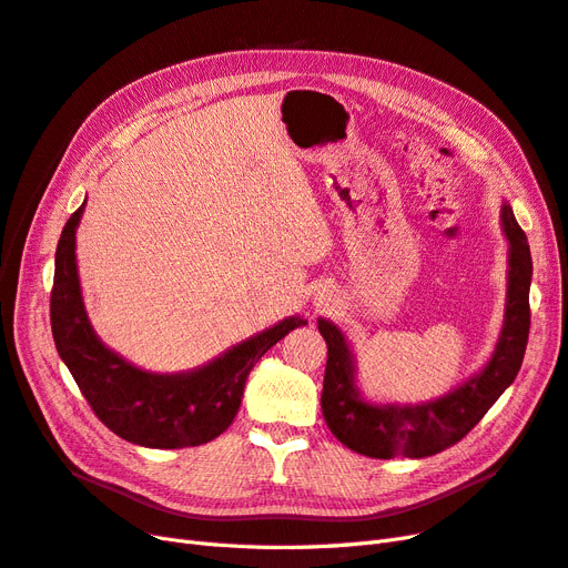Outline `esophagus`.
<instances>
[{"label":"esophagus","instance_id":"1","mask_svg":"<svg viewBox=\"0 0 568 568\" xmlns=\"http://www.w3.org/2000/svg\"><path fill=\"white\" fill-rule=\"evenodd\" d=\"M320 305H329V303H320Z\"/></svg>","mask_w":568,"mask_h":568}]
</instances>
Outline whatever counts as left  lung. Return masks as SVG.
Segmentation results:
<instances>
[{"instance_id":"8db88e82","label":"left lung","mask_w":568,"mask_h":568,"mask_svg":"<svg viewBox=\"0 0 568 568\" xmlns=\"http://www.w3.org/2000/svg\"><path fill=\"white\" fill-rule=\"evenodd\" d=\"M500 222L509 244L500 336L488 363L440 398L415 405L367 400L357 386L355 355L346 334L332 320H317V329L326 341L322 415L346 448L374 459L436 455L467 436L517 379L530 329L528 291L532 263L526 234L507 201H503Z\"/></svg>"}]
</instances>
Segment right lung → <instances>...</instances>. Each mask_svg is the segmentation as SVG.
Instances as JSON below:
<instances>
[{
  "instance_id": "right-lung-1",
  "label": "right lung",
  "mask_w": 568,
  "mask_h": 568,
  "mask_svg": "<svg viewBox=\"0 0 568 568\" xmlns=\"http://www.w3.org/2000/svg\"><path fill=\"white\" fill-rule=\"evenodd\" d=\"M84 203L65 222L57 246L51 334L59 357L94 415L128 443L175 450L217 438L234 422L257 359L307 322L301 315L284 317L196 369L161 374L128 363L97 336L84 311L75 257Z\"/></svg>"
}]
</instances>
